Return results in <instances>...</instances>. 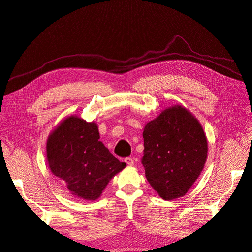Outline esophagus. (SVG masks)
I'll return each mask as SVG.
<instances>
[{"instance_id":"obj_1","label":"esophagus","mask_w":252,"mask_h":252,"mask_svg":"<svg viewBox=\"0 0 252 252\" xmlns=\"http://www.w3.org/2000/svg\"><path fill=\"white\" fill-rule=\"evenodd\" d=\"M124 161L128 164V165H133L134 164V159L132 158H125V159H124Z\"/></svg>"}]
</instances>
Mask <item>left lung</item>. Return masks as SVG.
I'll use <instances>...</instances> for the list:
<instances>
[{
	"instance_id": "1",
	"label": "left lung",
	"mask_w": 252,
	"mask_h": 252,
	"mask_svg": "<svg viewBox=\"0 0 252 252\" xmlns=\"http://www.w3.org/2000/svg\"><path fill=\"white\" fill-rule=\"evenodd\" d=\"M143 139L141 163L150 186L167 201L185 196L207 160L200 122L186 108L173 106L145 125Z\"/></svg>"
}]
</instances>
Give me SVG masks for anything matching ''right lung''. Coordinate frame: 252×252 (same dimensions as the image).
I'll use <instances>...</instances> for the list:
<instances>
[{
  "label": "right lung",
  "mask_w": 252,
  "mask_h": 252,
  "mask_svg": "<svg viewBox=\"0 0 252 252\" xmlns=\"http://www.w3.org/2000/svg\"><path fill=\"white\" fill-rule=\"evenodd\" d=\"M99 139L98 125L77 116L65 118L47 139L51 172L71 195L83 200L98 199L111 179L126 166Z\"/></svg>",
  "instance_id": "1"
}]
</instances>
